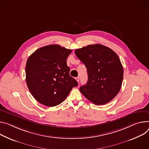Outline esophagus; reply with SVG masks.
I'll use <instances>...</instances> for the list:
<instances>
[{
	"instance_id": "34e87169",
	"label": "esophagus",
	"mask_w": 149,
	"mask_h": 149,
	"mask_svg": "<svg viewBox=\"0 0 149 149\" xmlns=\"http://www.w3.org/2000/svg\"><path fill=\"white\" fill-rule=\"evenodd\" d=\"M75 79L77 81V82H79V78L78 77H76L75 78Z\"/></svg>"
}]
</instances>
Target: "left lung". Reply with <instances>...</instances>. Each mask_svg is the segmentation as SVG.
Returning a JSON list of instances; mask_svg holds the SVG:
<instances>
[{"instance_id": "8db88e82", "label": "left lung", "mask_w": 149, "mask_h": 149, "mask_svg": "<svg viewBox=\"0 0 149 149\" xmlns=\"http://www.w3.org/2000/svg\"><path fill=\"white\" fill-rule=\"evenodd\" d=\"M86 66L88 81L79 90L94 104L111 101L119 93L123 83L124 70L117 54L100 44L88 45L75 51Z\"/></svg>"}]
</instances>
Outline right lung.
<instances>
[{
    "mask_svg": "<svg viewBox=\"0 0 149 149\" xmlns=\"http://www.w3.org/2000/svg\"><path fill=\"white\" fill-rule=\"evenodd\" d=\"M72 52L58 45L40 47L26 63V83L39 103L53 107L61 103L78 82L70 75L66 59Z\"/></svg>",
    "mask_w": 149,
    "mask_h": 149,
    "instance_id": "right-lung-1",
    "label": "right lung"
}]
</instances>
